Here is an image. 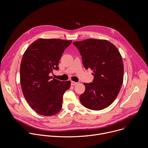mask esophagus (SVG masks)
<instances>
[{
    "label": "esophagus",
    "instance_id": "1",
    "mask_svg": "<svg viewBox=\"0 0 148 148\" xmlns=\"http://www.w3.org/2000/svg\"><path fill=\"white\" fill-rule=\"evenodd\" d=\"M71 84L72 85L74 86V85H77V82H74V81H71Z\"/></svg>",
    "mask_w": 148,
    "mask_h": 148
}]
</instances>
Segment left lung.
<instances>
[{
  "mask_svg": "<svg viewBox=\"0 0 148 148\" xmlns=\"http://www.w3.org/2000/svg\"><path fill=\"white\" fill-rule=\"evenodd\" d=\"M82 56L84 67L93 71L92 82L84 83L85 90L79 100L86 108L101 110L118 96L123 81L124 66L117 48L106 40L89 38L74 42Z\"/></svg>",
  "mask_w": 148,
  "mask_h": 148,
  "instance_id": "obj_1",
  "label": "left lung"
}]
</instances>
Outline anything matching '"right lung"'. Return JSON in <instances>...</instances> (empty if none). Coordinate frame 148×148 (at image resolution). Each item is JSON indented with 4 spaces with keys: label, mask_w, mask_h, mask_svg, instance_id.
I'll list each match as a JSON object with an SVG mask.
<instances>
[{
    "label": "right lung",
    "mask_w": 148,
    "mask_h": 148,
    "mask_svg": "<svg viewBox=\"0 0 148 148\" xmlns=\"http://www.w3.org/2000/svg\"><path fill=\"white\" fill-rule=\"evenodd\" d=\"M71 40L40 38L25 51L20 66V81L23 96L37 114L52 116L62 107L63 96L71 82L49 76L59 70V62Z\"/></svg>",
    "instance_id": "right-lung-1"
}]
</instances>
